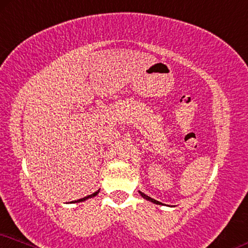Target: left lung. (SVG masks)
<instances>
[{"mask_svg":"<svg viewBox=\"0 0 248 248\" xmlns=\"http://www.w3.org/2000/svg\"><path fill=\"white\" fill-rule=\"evenodd\" d=\"M140 192V195L142 196V197L144 198V199H147V201H149V202H155V204H159V202H157L156 199H153L152 197H149V196H147V195H144L143 192H141V191H139Z\"/></svg>","mask_w":248,"mask_h":248,"instance_id":"1","label":"left lung"}]
</instances>
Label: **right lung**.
<instances>
[{"mask_svg":"<svg viewBox=\"0 0 248 248\" xmlns=\"http://www.w3.org/2000/svg\"><path fill=\"white\" fill-rule=\"evenodd\" d=\"M98 192H99V190L98 191H95L94 194H92V195H89V196H86V197H84V198H81V199H77V201H75V202H84V201H86V199L88 198H92V197H94V196H96L98 195Z\"/></svg>","mask_w":248,"mask_h":248,"instance_id":"obj_1","label":"right lung"}]
</instances>
